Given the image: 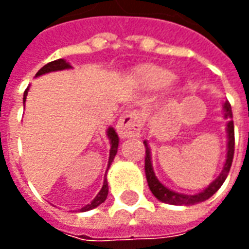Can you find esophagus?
<instances>
[{
	"label": "esophagus",
	"instance_id": "34e87169",
	"mask_svg": "<svg viewBox=\"0 0 249 249\" xmlns=\"http://www.w3.org/2000/svg\"><path fill=\"white\" fill-rule=\"evenodd\" d=\"M142 117L139 112L125 113L117 123V132L121 139H129L140 135Z\"/></svg>",
	"mask_w": 249,
	"mask_h": 249
}]
</instances>
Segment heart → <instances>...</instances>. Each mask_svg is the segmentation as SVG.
Listing matches in <instances>:
<instances>
[{"label":"heart","instance_id":"obj_1","mask_svg":"<svg viewBox=\"0 0 249 249\" xmlns=\"http://www.w3.org/2000/svg\"><path fill=\"white\" fill-rule=\"evenodd\" d=\"M133 80L136 84L146 90L152 89H164L171 90L178 84V76L173 74L164 66L156 64H142L137 66L133 71Z\"/></svg>","mask_w":249,"mask_h":249}]
</instances>
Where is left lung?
<instances>
[{"mask_svg": "<svg viewBox=\"0 0 249 249\" xmlns=\"http://www.w3.org/2000/svg\"><path fill=\"white\" fill-rule=\"evenodd\" d=\"M223 112H224V119L228 120L227 128H225V130H227V159H225L224 167L221 169L219 176L201 192L195 193V195H185V193L175 192L172 189L165 187L155 175V171L152 167L151 148L148 145V141H144L146 181H148L151 192L155 195V197L159 198L162 203L172 204V205H195V204L208 200L211 196H213L214 193L219 191V188L223 185L228 173H230L232 160H233V153H235V128H233V121H232V109H231V104L228 101L223 104Z\"/></svg>", "mask_w": 249, "mask_h": 249, "instance_id": "1", "label": "left lung"}]
</instances>
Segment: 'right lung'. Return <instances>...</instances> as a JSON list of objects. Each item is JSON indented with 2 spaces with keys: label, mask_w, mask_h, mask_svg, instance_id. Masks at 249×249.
Masks as SVG:
<instances>
[{
  "label": "right lung",
  "mask_w": 249,
  "mask_h": 249,
  "mask_svg": "<svg viewBox=\"0 0 249 249\" xmlns=\"http://www.w3.org/2000/svg\"><path fill=\"white\" fill-rule=\"evenodd\" d=\"M65 69H71V65L69 62H66V60L64 58H58L56 61H52L49 64H46L45 66H42L40 71H37L36 77H40L42 74H46V73H51V71H65ZM28 92H29V88H26V90L24 93V105L25 101H26V96H28ZM107 136H108L109 142H110V151H109V160H108V168H107V172H108L110 164L113 162V159L117 153V149H119V135L116 133V130L109 126L108 130H107ZM107 172H105V178H104V184L103 188L100 189V192L96 195V197L93 198L92 201L89 204H87L85 207H82L81 209H78L80 212H87V211H90V209L96 208L100 204H103L105 200H107V196H108V181H107Z\"/></svg>",
  "instance_id": "add662e5"
}]
</instances>
